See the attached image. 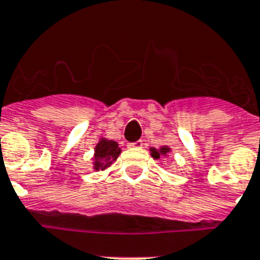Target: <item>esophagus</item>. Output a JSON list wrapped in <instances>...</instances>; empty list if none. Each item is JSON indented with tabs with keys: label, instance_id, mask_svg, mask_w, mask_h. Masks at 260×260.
Returning <instances> with one entry per match:
<instances>
[{
	"label": "esophagus",
	"instance_id": "esophagus-1",
	"mask_svg": "<svg viewBox=\"0 0 260 260\" xmlns=\"http://www.w3.org/2000/svg\"><path fill=\"white\" fill-rule=\"evenodd\" d=\"M129 148H141L143 147V140H137L135 143H128Z\"/></svg>",
	"mask_w": 260,
	"mask_h": 260
}]
</instances>
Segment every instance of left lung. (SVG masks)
Listing matches in <instances>:
<instances>
[{
  "label": "left lung",
  "instance_id": "1",
  "mask_svg": "<svg viewBox=\"0 0 260 260\" xmlns=\"http://www.w3.org/2000/svg\"><path fill=\"white\" fill-rule=\"evenodd\" d=\"M151 151H152V156H153L155 159H160V155H167V153L170 152V148H168V147H161L159 151L155 148H152Z\"/></svg>",
  "mask_w": 260,
  "mask_h": 260
}]
</instances>
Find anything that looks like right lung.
Listing matches in <instances>:
<instances>
[{
  "label": "right lung",
  "instance_id": "right-lung-1",
  "mask_svg": "<svg viewBox=\"0 0 260 260\" xmlns=\"http://www.w3.org/2000/svg\"><path fill=\"white\" fill-rule=\"evenodd\" d=\"M121 149L119 148V144L113 140H105L101 139L100 143L94 148V163L93 168L96 171L105 170L108 168L120 155Z\"/></svg>",
  "mask_w": 260,
  "mask_h": 260
}]
</instances>
